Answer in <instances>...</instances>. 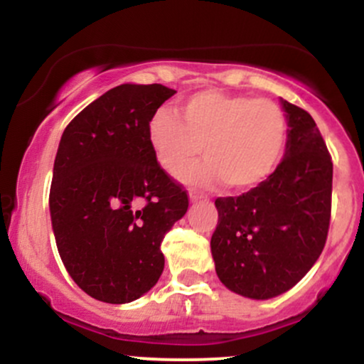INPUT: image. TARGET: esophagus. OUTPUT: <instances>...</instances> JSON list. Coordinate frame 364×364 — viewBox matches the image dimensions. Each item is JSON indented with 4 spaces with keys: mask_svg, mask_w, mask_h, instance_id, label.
<instances>
[{
    "mask_svg": "<svg viewBox=\"0 0 364 364\" xmlns=\"http://www.w3.org/2000/svg\"><path fill=\"white\" fill-rule=\"evenodd\" d=\"M203 196L198 195V193H190V200L191 202H198V200H202Z\"/></svg>",
    "mask_w": 364,
    "mask_h": 364,
    "instance_id": "34e87169",
    "label": "esophagus"
}]
</instances>
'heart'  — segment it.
<instances>
[{
    "mask_svg": "<svg viewBox=\"0 0 364 364\" xmlns=\"http://www.w3.org/2000/svg\"><path fill=\"white\" fill-rule=\"evenodd\" d=\"M181 115L183 120L171 107H159L147 135L168 173L190 164L203 145L205 161L179 174L190 185L224 181L232 190H246L262 183L281 161L287 119L270 99L203 90L181 104Z\"/></svg>",
    "mask_w": 364,
    "mask_h": 364,
    "instance_id": "heart-1",
    "label": "heart"
}]
</instances>
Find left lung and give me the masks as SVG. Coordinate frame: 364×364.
Returning a JSON list of instances; mask_svg holds the SVG:
<instances>
[{
    "label": "left lung",
    "mask_w": 364,
    "mask_h": 364,
    "mask_svg": "<svg viewBox=\"0 0 364 364\" xmlns=\"http://www.w3.org/2000/svg\"><path fill=\"white\" fill-rule=\"evenodd\" d=\"M281 102L289 127L281 164L246 193L215 200V272L228 289L252 299L296 286L328 235L332 159L310 112Z\"/></svg>",
    "instance_id": "1"
}]
</instances>
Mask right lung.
Returning a JSON list of instances; mask_svg holds the SVG:
<instances>
[{"instance_id":"right-lung-1","label":"right lung","mask_w":364,"mask_h":364,"mask_svg":"<svg viewBox=\"0 0 364 364\" xmlns=\"http://www.w3.org/2000/svg\"><path fill=\"white\" fill-rule=\"evenodd\" d=\"M174 94L161 83H123L63 132L49 191L53 231L68 274L99 301H135L156 286L162 240L188 210L186 190L161 168L147 135Z\"/></svg>"}]
</instances>
